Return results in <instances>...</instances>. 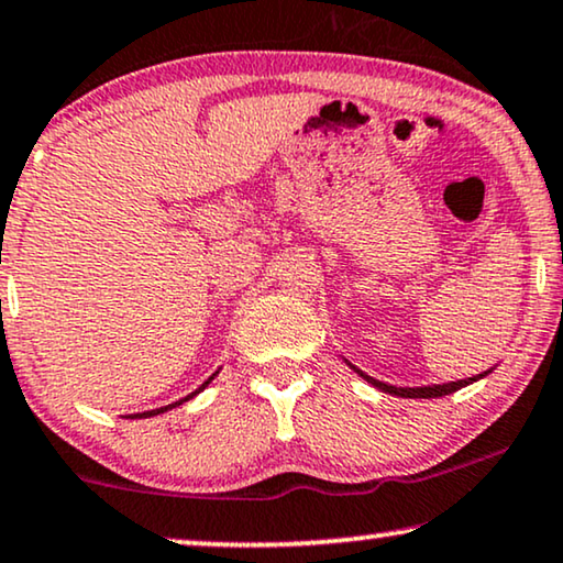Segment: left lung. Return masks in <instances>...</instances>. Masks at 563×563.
I'll return each instance as SVG.
<instances>
[{
	"instance_id": "8db88e82",
	"label": "left lung",
	"mask_w": 563,
	"mask_h": 563,
	"mask_svg": "<svg viewBox=\"0 0 563 563\" xmlns=\"http://www.w3.org/2000/svg\"><path fill=\"white\" fill-rule=\"evenodd\" d=\"M352 371L355 373H360V376H363L365 380H368V384H373L376 388H380V391H386V394H394V396H404V399H438V396H448V394H453V391H459V388H463V386H468V384H474V380H478V378H484L486 373H478V376H474V378H463V380H453V384H443V386H419V388H399V386H388V384H384V380H376V378H371V376H365L363 371H357L355 365H352Z\"/></svg>"
}]
</instances>
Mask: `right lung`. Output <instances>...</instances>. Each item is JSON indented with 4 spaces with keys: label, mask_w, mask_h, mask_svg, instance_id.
<instances>
[{
    "label": "right lung",
    "mask_w": 563,
    "mask_h": 563,
    "mask_svg": "<svg viewBox=\"0 0 563 563\" xmlns=\"http://www.w3.org/2000/svg\"><path fill=\"white\" fill-rule=\"evenodd\" d=\"M211 380H213V376H211V378H208V380H206V384H203V386H200V388H198V391H195V394H200V391H203V388H206L208 384H211ZM195 394H190V396H185V399H179V401H175V404H169V407H162V409H152V411H141V415H131V419H133V417H154V415H162V411H167V409H172V407H179V404H183V401H187V399H192V396H195Z\"/></svg>",
    "instance_id": "obj_1"
}]
</instances>
